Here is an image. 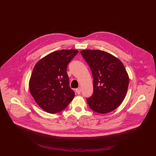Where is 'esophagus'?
Listing matches in <instances>:
<instances>
[{"instance_id": "esophagus-1", "label": "esophagus", "mask_w": 156, "mask_h": 156, "mask_svg": "<svg viewBox=\"0 0 156 156\" xmlns=\"http://www.w3.org/2000/svg\"><path fill=\"white\" fill-rule=\"evenodd\" d=\"M76 92H77V94H80L81 93V88H78L77 89H76Z\"/></svg>"}]
</instances>
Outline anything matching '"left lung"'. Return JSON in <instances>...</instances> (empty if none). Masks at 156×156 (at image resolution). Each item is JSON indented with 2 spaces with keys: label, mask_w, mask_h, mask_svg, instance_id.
I'll return each instance as SVG.
<instances>
[{
  "label": "left lung",
  "mask_w": 156,
  "mask_h": 156,
  "mask_svg": "<svg viewBox=\"0 0 156 156\" xmlns=\"http://www.w3.org/2000/svg\"><path fill=\"white\" fill-rule=\"evenodd\" d=\"M90 66L93 76V94L87 99L89 107L105 114L117 108L127 93L129 76L121 60L108 52L98 49L80 51Z\"/></svg>",
  "instance_id": "1"
}]
</instances>
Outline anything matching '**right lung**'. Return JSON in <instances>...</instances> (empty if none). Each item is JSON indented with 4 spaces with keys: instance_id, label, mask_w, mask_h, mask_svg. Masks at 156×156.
Returning <instances> with one entry per match:
<instances>
[{
    "instance_id": "add662e5",
    "label": "right lung",
    "mask_w": 156,
    "mask_h": 156,
    "mask_svg": "<svg viewBox=\"0 0 156 156\" xmlns=\"http://www.w3.org/2000/svg\"><path fill=\"white\" fill-rule=\"evenodd\" d=\"M78 51L62 49L51 52L37 62L29 82V91L39 107L49 113L64 110L74 97L69 87L68 65Z\"/></svg>"
}]
</instances>
